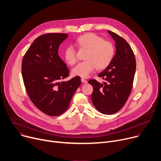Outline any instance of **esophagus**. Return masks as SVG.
Here are the masks:
<instances>
[{
    "instance_id": "34e87169",
    "label": "esophagus",
    "mask_w": 161,
    "mask_h": 161,
    "mask_svg": "<svg viewBox=\"0 0 161 161\" xmlns=\"http://www.w3.org/2000/svg\"><path fill=\"white\" fill-rule=\"evenodd\" d=\"M81 82L83 83H87V81L86 80H85L84 78H81Z\"/></svg>"
}]
</instances>
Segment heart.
Returning a JSON list of instances; mask_svg holds the SVG:
<instances>
[{
  "mask_svg": "<svg viewBox=\"0 0 161 161\" xmlns=\"http://www.w3.org/2000/svg\"><path fill=\"white\" fill-rule=\"evenodd\" d=\"M76 43L81 49H87L85 55V61L78 64L72 70L73 75L87 78L96 67L98 69L107 67L112 61L114 54L112 43L103 40L98 35L89 33L80 36ZM64 57L67 64L70 65L77 62V54L75 49L71 46L66 47Z\"/></svg>",
  "mask_w": 161,
  "mask_h": 161,
  "instance_id": "heart-1",
  "label": "heart"
}]
</instances>
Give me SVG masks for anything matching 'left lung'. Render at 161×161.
Segmentation results:
<instances>
[{
  "instance_id": "left-lung-1",
  "label": "left lung",
  "mask_w": 161,
  "mask_h": 161,
  "mask_svg": "<svg viewBox=\"0 0 161 161\" xmlns=\"http://www.w3.org/2000/svg\"><path fill=\"white\" fill-rule=\"evenodd\" d=\"M108 33L115 42V54L106 69L98 75L105 80L88 81L93 86L91 99L94 107L101 114H113L126 103L132 89L136 69L135 55L128 42L111 31Z\"/></svg>"
}]
</instances>
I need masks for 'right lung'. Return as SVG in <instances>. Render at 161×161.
Here are the masks:
<instances>
[{"mask_svg":"<svg viewBox=\"0 0 161 161\" xmlns=\"http://www.w3.org/2000/svg\"><path fill=\"white\" fill-rule=\"evenodd\" d=\"M67 34L47 33L36 38L25 53L22 75L26 92L33 103L42 112L58 116L65 112L76 89L80 76L60 82L69 70L58 56L60 45Z\"/></svg>","mask_w":161,"mask_h":161,"instance_id":"right-lung-1","label":"right lung"}]
</instances>
